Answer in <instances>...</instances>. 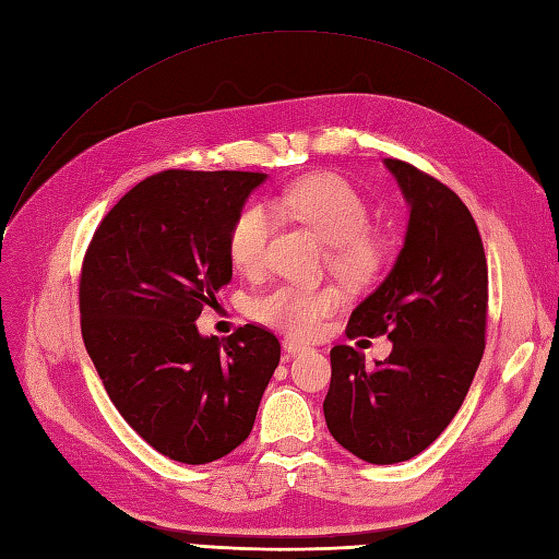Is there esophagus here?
<instances>
[{"instance_id":"esophagus-1","label":"esophagus","mask_w":559,"mask_h":559,"mask_svg":"<svg viewBox=\"0 0 559 559\" xmlns=\"http://www.w3.org/2000/svg\"><path fill=\"white\" fill-rule=\"evenodd\" d=\"M282 347H284L286 354H289V357H298V354L310 349L308 345H300V343H296V341H289V337H286V341L282 343Z\"/></svg>"}]
</instances>
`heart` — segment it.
I'll use <instances>...</instances> for the list:
<instances>
[{
  "label": "heart",
  "mask_w": 559,
  "mask_h": 559,
  "mask_svg": "<svg viewBox=\"0 0 559 559\" xmlns=\"http://www.w3.org/2000/svg\"><path fill=\"white\" fill-rule=\"evenodd\" d=\"M277 212L298 218L331 245V267L347 284H364L378 275L382 242L368 228V202L347 179L326 173L289 183L273 207L253 202L238 214L230 228L228 249L240 273L259 275L265 267L267 242L277 228ZM341 306L343 292L335 284H282L253 300L251 314L261 324L294 337H312L319 333L321 321Z\"/></svg>",
  "instance_id": "b5f03b06"
}]
</instances>
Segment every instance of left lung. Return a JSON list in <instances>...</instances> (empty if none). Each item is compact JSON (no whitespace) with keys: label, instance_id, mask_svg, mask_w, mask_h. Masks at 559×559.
<instances>
[{"label":"left lung","instance_id":"1","mask_svg":"<svg viewBox=\"0 0 559 559\" xmlns=\"http://www.w3.org/2000/svg\"><path fill=\"white\" fill-rule=\"evenodd\" d=\"M411 218L392 273L352 312L347 335H386L384 361L331 349L324 417L331 436L370 464L427 450L462 408L485 349L487 261L476 222L445 183L384 158Z\"/></svg>","mask_w":559,"mask_h":559}]
</instances>
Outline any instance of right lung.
Listing matches in <instances>:
<instances>
[{"label": "right lung", "instance_id": "right-lung-1", "mask_svg": "<svg viewBox=\"0 0 559 559\" xmlns=\"http://www.w3.org/2000/svg\"><path fill=\"white\" fill-rule=\"evenodd\" d=\"M261 173L165 170L116 202L79 282L81 335L116 411L181 464H207L251 433L280 341L245 324L218 341L195 319L233 277L228 238Z\"/></svg>", "mask_w": 559, "mask_h": 559}]
</instances>
